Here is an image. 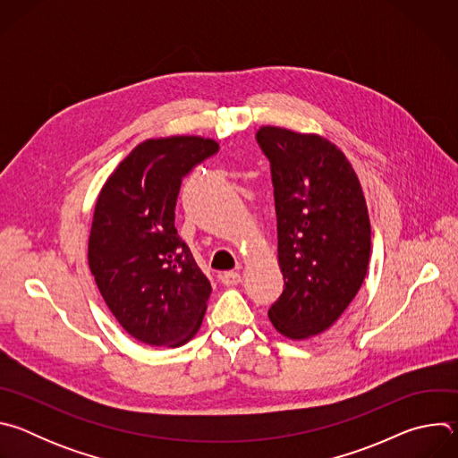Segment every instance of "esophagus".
<instances>
[{
	"label": "esophagus",
	"mask_w": 458,
	"mask_h": 458,
	"mask_svg": "<svg viewBox=\"0 0 458 458\" xmlns=\"http://www.w3.org/2000/svg\"><path fill=\"white\" fill-rule=\"evenodd\" d=\"M219 279L225 286H237L242 281L241 274H237V272H225L219 276Z\"/></svg>",
	"instance_id": "34e87169"
}]
</instances>
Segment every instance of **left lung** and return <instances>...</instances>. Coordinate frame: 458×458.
I'll list each match as a JSON object with an SVG mask.
<instances>
[{
    "instance_id": "8db88e82",
    "label": "left lung",
    "mask_w": 458,
    "mask_h": 458,
    "mask_svg": "<svg viewBox=\"0 0 458 458\" xmlns=\"http://www.w3.org/2000/svg\"><path fill=\"white\" fill-rule=\"evenodd\" d=\"M257 141L272 165L284 277L268 317L281 335L306 341L332 328L368 274L364 191L343 150L318 134L260 126Z\"/></svg>"
}]
</instances>
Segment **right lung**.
Segmentation results:
<instances>
[{"instance_id":"add662e5","label":"right lung","mask_w":458,"mask_h":458,"mask_svg":"<svg viewBox=\"0 0 458 458\" xmlns=\"http://www.w3.org/2000/svg\"><path fill=\"white\" fill-rule=\"evenodd\" d=\"M219 150L201 136L140 143L105 181L89 235V268L134 339L179 348L199 332L212 286L175 230L182 177Z\"/></svg>"}]
</instances>
